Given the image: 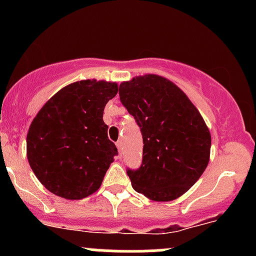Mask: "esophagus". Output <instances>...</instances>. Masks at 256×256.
Segmentation results:
<instances>
[{
    "instance_id": "esophagus-1",
    "label": "esophagus",
    "mask_w": 256,
    "mask_h": 256,
    "mask_svg": "<svg viewBox=\"0 0 256 256\" xmlns=\"http://www.w3.org/2000/svg\"><path fill=\"white\" fill-rule=\"evenodd\" d=\"M116 147H118V157H120L121 156V151H122V141H118V142H116Z\"/></svg>"
}]
</instances>
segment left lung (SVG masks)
<instances>
[{
    "instance_id": "1",
    "label": "left lung",
    "mask_w": 256,
    "mask_h": 256,
    "mask_svg": "<svg viewBox=\"0 0 256 256\" xmlns=\"http://www.w3.org/2000/svg\"><path fill=\"white\" fill-rule=\"evenodd\" d=\"M118 94L144 138L142 164L128 170L132 188L156 202L177 200L208 166L212 138L202 115L174 82L156 74L122 82Z\"/></svg>"
}]
</instances>
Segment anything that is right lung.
I'll list each match as a JSON object with an SVG mask.
<instances>
[{
    "mask_svg": "<svg viewBox=\"0 0 256 256\" xmlns=\"http://www.w3.org/2000/svg\"><path fill=\"white\" fill-rule=\"evenodd\" d=\"M118 82L86 79L62 88L33 118L27 158L46 188L66 200H82L102 186L118 148L108 138L105 105Z\"/></svg>",
    "mask_w": 256,
    "mask_h": 256,
    "instance_id": "add662e5",
    "label": "right lung"
}]
</instances>
